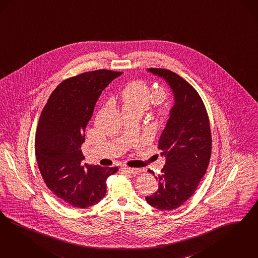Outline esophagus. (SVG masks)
Masks as SVG:
<instances>
[{"instance_id":"1","label":"esophagus","mask_w":258,"mask_h":258,"mask_svg":"<svg viewBox=\"0 0 258 258\" xmlns=\"http://www.w3.org/2000/svg\"><path fill=\"white\" fill-rule=\"evenodd\" d=\"M120 169H121V171L130 173V174H140V173L143 172V170L140 169V168H132V167H128V166H124V165H121Z\"/></svg>"}]
</instances>
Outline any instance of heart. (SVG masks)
I'll return each instance as SVG.
<instances>
[{"label":"heart","mask_w":258,"mask_h":258,"mask_svg":"<svg viewBox=\"0 0 258 258\" xmlns=\"http://www.w3.org/2000/svg\"><path fill=\"white\" fill-rule=\"evenodd\" d=\"M121 97L124 105L137 106L143 110L151 104L160 103L163 98L161 90L152 89L144 81H134L128 84L121 92ZM161 114L165 113V109H159Z\"/></svg>","instance_id":"1"}]
</instances>
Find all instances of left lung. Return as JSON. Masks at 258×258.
I'll list each match as a JSON object with an SVG mask.
<instances>
[{
    "instance_id": "left-lung-1",
    "label": "left lung",
    "mask_w": 258,
    "mask_h": 258,
    "mask_svg": "<svg viewBox=\"0 0 258 258\" xmlns=\"http://www.w3.org/2000/svg\"><path fill=\"white\" fill-rule=\"evenodd\" d=\"M147 71L165 80L174 104L159 140L161 156L165 158L162 173L155 177L159 188L145 200L158 210H175L190 198L209 166L210 121L200 96L188 82L168 70Z\"/></svg>"
}]
</instances>
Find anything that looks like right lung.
<instances>
[{"label": "right lung", "instance_id": "add662e5", "mask_svg": "<svg viewBox=\"0 0 258 258\" xmlns=\"http://www.w3.org/2000/svg\"><path fill=\"white\" fill-rule=\"evenodd\" d=\"M122 73L98 70L64 80L49 96L39 119L35 155L52 193L64 203L86 209L101 200L106 181L117 167L83 164L85 129L102 91Z\"/></svg>", "mask_w": 258, "mask_h": 258}]
</instances>
